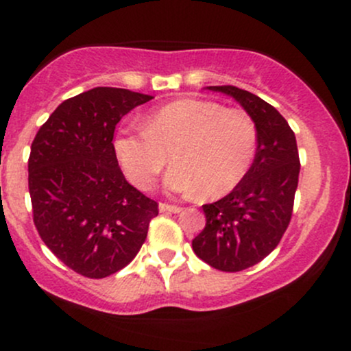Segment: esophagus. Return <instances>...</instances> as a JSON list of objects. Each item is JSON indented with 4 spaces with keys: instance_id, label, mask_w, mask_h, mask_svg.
<instances>
[{
    "instance_id": "34e87169",
    "label": "esophagus",
    "mask_w": 351,
    "mask_h": 351,
    "mask_svg": "<svg viewBox=\"0 0 351 351\" xmlns=\"http://www.w3.org/2000/svg\"><path fill=\"white\" fill-rule=\"evenodd\" d=\"M158 208L162 213H180L181 209H183L180 206H175V204H167V203H160Z\"/></svg>"
}]
</instances>
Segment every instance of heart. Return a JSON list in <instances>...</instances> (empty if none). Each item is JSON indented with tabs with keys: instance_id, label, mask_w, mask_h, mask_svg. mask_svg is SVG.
I'll return each instance as SVG.
<instances>
[{
	"instance_id": "b5f03b06",
	"label": "heart",
	"mask_w": 351,
	"mask_h": 351,
	"mask_svg": "<svg viewBox=\"0 0 351 351\" xmlns=\"http://www.w3.org/2000/svg\"><path fill=\"white\" fill-rule=\"evenodd\" d=\"M132 184L150 189L168 162L165 188L216 199L234 189L254 162L257 128L243 110L201 99H180L150 112L143 130H120L114 140Z\"/></svg>"
}]
</instances>
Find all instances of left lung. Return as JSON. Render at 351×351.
Returning <instances> with one entry per match:
<instances>
[{"label": "left lung", "mask_w": 351, "mask_h": 351, "mask_svg": "<svg viewBox=\"0 0 351 351\" xmlns=\"http://www.w3.org/2000/svg\"><path fill=\"white\" fill-rule=\"evenodd\" d=\"M206 88L234 99L257 128V152L247 175L224 198L203 204L206 226L193 239L199 259L217 271L237 272L267 257L291 223L299 150L287 120L271 104L234 86Z\"/></svg>", "instance_id": "obj_1"}]
</instances>
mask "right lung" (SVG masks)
<instances>
[{"instance_id": "add662e5", "label": "right lung", "mask_w": 351, "mask_h": 351, "mask_svg": "<svg viewBox=\"0 0 351 351\" xmlns=\"http://www.w3.org/2000/svg\"><path fill=\"white\" fill-rule=\"evenodd\" d=\"M152 95L95 87L64 100L31 145L29 195L39 236L67 267L104 279L130 264L158 215L125 180L115 125Z\"/></svg>"}]
</instances>
